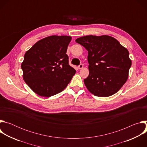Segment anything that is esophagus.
<instances>
[{
  "label": "esophagus",
  "instance_id": "1",
  "mask_svg": "<svg viewBox=\"0 0 147 147\" xmlns=\"http://www.w3.org/2000/svg\"><path fill=\"white\" fill-rule=\"evenodd\" d=\"M78 69H82L83 68V65L82 64H80L79 65V66H78Z\"/></svg>",
  "mask_w": 147,
  "mask_h": 147
}]
</instances>
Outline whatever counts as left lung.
Wrapping results in <instances>:
<instances>
[{
	"instance_id": "obj_1",
	"label": "left lung",
	"mask_w": 147,
	"mask_h": 147,
	"mask_svg": "<svg viewBox=\"0 0 147 147\" xmlns=\"http://www.w3.org/2000/svg\"><path fill=\"white\" fill-rule=\"evenodd\" d=\"M76 41L88 51L90 73L84 81L88 91L102 97L116 93L126 82L131 66L128 50L108 35H87Z\"/></svg>"
}]
</instances>
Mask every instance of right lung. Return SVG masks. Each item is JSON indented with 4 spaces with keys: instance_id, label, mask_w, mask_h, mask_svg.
Wrapping results in <instances>:
<instances>
[{
    "instance_id": "right-lung-1",
    "label": "right lung",
    "mask_w": 147,
    "mask_h": 147,
    "mask_svg": "<svg viewBox=\"0 0 147 147\" xmlns=\"http://www.w3.org/2000/svg\"><path fill=\"white\" fill-rule=\"evenodd\" d=\"M69 36L42 39L26 52L22 63L23 79L39 96L49 97L63 90L75 74L66 54Z\"/></svg>"
}]
</instances>
